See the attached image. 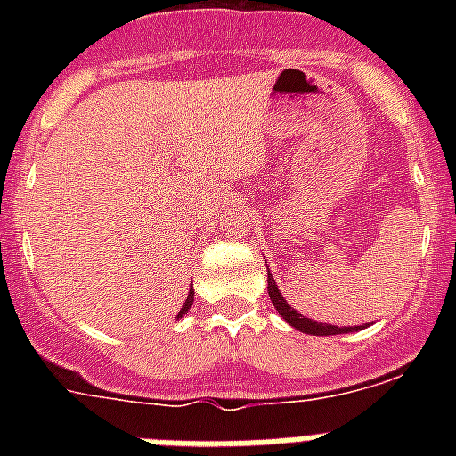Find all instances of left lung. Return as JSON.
I'll return each instance as SVG.
<instances>
[{
	"instance_id": "left-lung-1",
	"label": "left lung",
	"mask_w": 456,
	"mask_h": 456,
	"mask_svg": "<svg viewBox=\"0 0 456 456\" xmlns=\"http://www.w3.org/2000/svg\"><path fill=\"white\" fill-rule=\"evenodd\" d=\"M267 283H269L267 292L273 308H276L278 313H281V317H283L289 326H294L297 331L308 333V336H338V333H352V331H361V329H365V326H333V324H322V322L308 320V317L297 313V310L285 301V297L281 294V289H278L272 273H267Z\"/></svg>"
}]
</instances>
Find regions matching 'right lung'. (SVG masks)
<instances>
[{"label": "right lung", "mask_w": 456, "mask_h": 456, "mask_svg": "<svg viewBox=\"0 0 456 456\" xmlns=\"http://www.w3.org/2000/svg\"><path fill=\"white\" fill-rule=\"evenodd\" d=\"M191 304H193V288H189V294H187V301H184L183 304V308H180V313H178V320L180 317L184 315V313H187L189 308H191Z\"/></svg>", "instance_id": "add662e5"}]
</instances>
